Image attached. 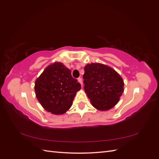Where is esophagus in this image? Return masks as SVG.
Masks as SVG:
<instances>
[{"instance_id": "34e87169", "label": "esophagus", "mask_w": 159, "mask_h": 159, "mask_svg": "<svg viewBox=\"0 0 159 159\" xmlns=\"http://www.w3.org/2000/svg\"><path fill=\"white\" fill-rule=\"evenodd\" d=\"M78 81H79L80 83V84L81 85V86H83V81H82V79H81V78H78Z\"/></svg>"}]
</instances>
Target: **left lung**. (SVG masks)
<instances>
[{"label": "left lung", "instance_id": "left-lung-1", "mask_svg": "<svg viewBox=\"0 0 159 159\" xmlns=\"http://www.w3.org/2000/svg\"><path fill=\"white\" fill-rule=\"evenodd\" d=\"M84 70V90L93 106L102 111L114 107L124 91L121 77L110 67L98 63L86 65Z\"/></svg>", "mask_w": 159, "mask_h": 159}]
</instances>
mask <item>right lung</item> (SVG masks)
<instances>
[{
  "instance_id": "obj_1",
  "label": "right lung",
  "mask_w": 159,
  "mask_h": 159,
  "mask_svg": "<svg viewBox=\"0 0 159 159\" xmlns=\"http://www.w3.org/2000/svg\"><path fill=\"white\" fill-rule=\"evenodd\" d=\"M38 102L46 111L63 114L72 105L81 84L71 76L70 69L60 62L48 66L35 81Z\"/></svg>"
}]
</instances>
